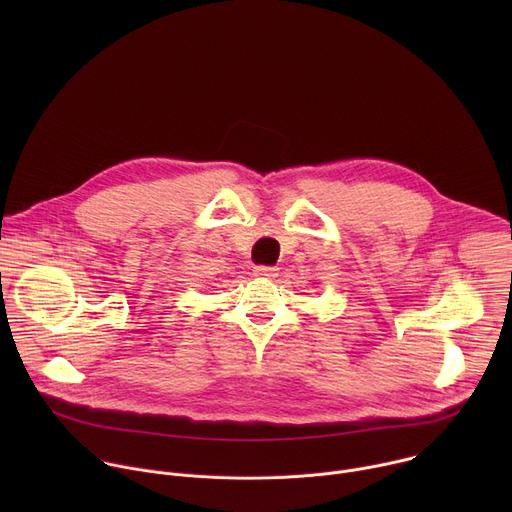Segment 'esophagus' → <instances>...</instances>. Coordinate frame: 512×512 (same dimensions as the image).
I'll use <instances>...</instances> for the list:
<instances>
[{
  "instance_id": "obj_1",
  "label": "esophagus",
  "mask_w": 512,
  "mask_h": 512,
  "mask_svg": "<svg viewBox=\"0 0 512 512\" xmlns=\"http://www.w3.org/2000/svg\"><path fill=\"white\" fill-rule=\"evenodd\" d=\"M255 275H257V277L271 279V277L277 275V269H275V267H269V265H259V267H255Z\"/></svg>"
}]
</instances>
